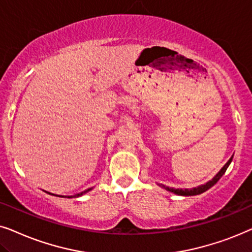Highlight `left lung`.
Instances as JSON below:
<instances>
[{
	"label": "left lung",
	"mask_w": 252,
	"mask_h": 252,
	"mask_svg": "<svg viewBox=\"0 0 252 252\" xmlns=\"http://www.w3.org/2000/svg\"><path fill=\"white\" fill-rule=\"evenodd\" d=\"M231 160H233V157H231L230 159L227 161L226 165H224V166L222 167V168H221V169L219 170V173H218L217 175L214 176L212 180H210L209 182H206L205 184H202V186H198V187H196V188H192V189H174V188L166 187V186H163V184H159V186L162 187L163 189H166L167 191H169V192H173V193H175V194H179V196H196V194H200V193L205 192V191L209 190L210 188H212V187L214 186V184H216V183L218 182V181H219V180L221 179V176H222L223 174H224V172H226V170H227L228 166L230 165Z\"/></svg>",
	"instance_id": "obj_1"
}]
</instances>
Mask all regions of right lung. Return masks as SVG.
Segmentation results:
<instances>
[{
	"mask_svg": "<svg viewBox=\"0 0 252 252\" xmlns=\"http://www.w3.org/2000/svg\"><path fill=\"white\" fill-rule=\"evenodd\" d=\"M92 189H93V188H90V189H87L85 191H82V192L77 193V194H75V196H59V197H63V198H73V197H75V198H77V197L83 196V194H85L86 192H89V191H91ZM46 192H47V191H46ZM47 193H49V192H47ZM49 194H53V196H55V194H54V193H49Z\"/></svg>",
	"mask_w": 252,
	"mask_h": 252,
	"instance_id": "1",
	"label": "right lung"
}]
</instances>
